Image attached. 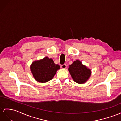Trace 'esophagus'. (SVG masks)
Returning a JSON list of instances; mask_svg holds the SVG:
<instances>
[{
  "label": "esophagus",
  "mask_w": 121,
  "mask_h": 121,
  "mask_svg": "<svg viewBox=\"0 0 121 121\" xmlns=\"http://www.w3.org/2000/svg\"><path fill=\"white\" fill-rule=\"evenodd\" d=\"M66 67H67V65H66V64H63V65H62L61 66V68L62 69H66Z\"/></svg>",
  "instance_id": "obj_1"
}]
</instances>
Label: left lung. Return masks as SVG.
<instances>
[{
    "label": "left lung",
    "mask_w": 121,
    "mask_h": 121,
    "mask_svg": "<svg viewBox=\"0 0 121 121\" xmlns=\"http://www.w3.org/2000/svg\"><path fill=\"white\" fill-rule=\"evenodd\" d=\"M68 71L73 81L79 84L86 83L91 74V70L78 60L69 65Z\"/></svg>",
    "instance_id": "obj_1"
}]
</instances>
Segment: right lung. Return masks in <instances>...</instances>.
Returning a JSON list of instances; mask_svg holds the SVG:
<instances>
[{"label": "right lung", "mask_w": 121, "mask_h": 121, "mask_svg": "<svg viewBox=\"0 0 121 121\" xmlns=\"http://www.w3.org/2000/svg\"><path fill=\"white\" fill-rule=\"evenodd\" d=\"M60 69L52 58L45 57L32 62L30 70L34 78L39 83H45L53 78L57 71Z\"/></svg>", "instance_id": "add662e5"}]
</instances>
